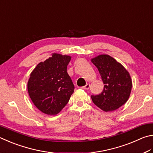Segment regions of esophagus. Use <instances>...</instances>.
I'll return each mask as SVG.
<instances>
[{"label": "esophagus", "instance_id": "34e87169", "mask_svg": "<svg viewBox=\"0 0 153 153\" xmlns=\"http://www.w3.org/2000/svg\"><path fill=\"white\" fill-rule=\"evenodd\" d=\"M89 87H90V85L89 84H87L86 85H85V86L82 87L81 89H85V90H88V89H89Z\"/></svg>", "mask_w": 153, "mask_h": 153}]
</instances>
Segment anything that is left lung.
I'll list each match as a JSON object with an SVG mask.
<instances>
[{
  "mask_svg": "<svg viewBox=\"0 0 153 153\" xmlns=\"http://www.w3.org/2000/svg\"><path fill=\"white\" fill-rule=\"evenodd\" d=\"M91 62L105 85L100 94L91 96L93 102L103 111L116 110L130 97L132 86L130 74L121 64L109 55L98 56Z\"/></svg>",
  "mask_w": 153,
  "mask_h": 153,
  "instance_id": "8db88e82",
  "label": "left lung"
}]
</instances>
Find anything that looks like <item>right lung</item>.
Segmentation results:
<instances>
[{"label":"right lung","instance_id":"1","mask_svg":"<svg viewBox=\"0 0 153 153\" xmlns=\"http://www.w3.org/2000/svg\"><path fill=\"white\" fill-rule=\"evenodd\" d=\"M69 56L53 53L30 74L28 93L36 108L48 115L58 114L68 103L74 86L67 73Z\"/></svg>","mask_w":153,"mask_h":153}]
</instances>
